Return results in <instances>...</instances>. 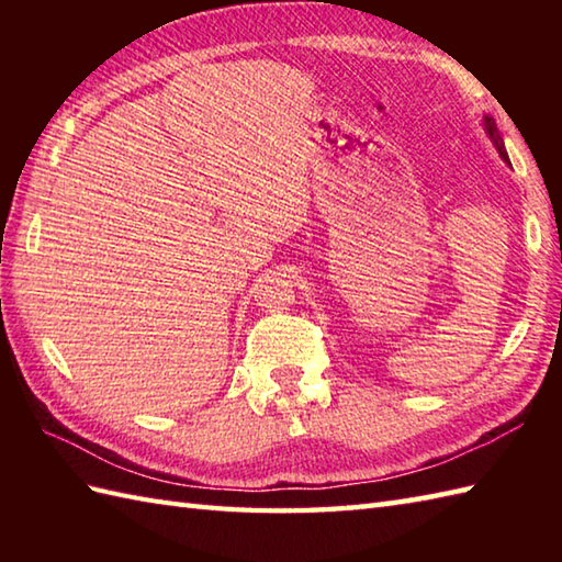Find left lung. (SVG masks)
Listing matches in <instances>:
<instances>
[{
	"label": "left lung",
	"instance_id": "obj_1",
	"mask_svg": "<svg viewBox=\"0 0 562 562\" xmlns=\"http://www.w3.org/2000/svg\"><path fill=\"white\" fill-rule=\"evenodd\" d=\"M483 127H485L487 137L493 139V145H495V149H497V154H499V159H503L505 164H509L507 149H505V142H503V137H499V133H497V125H495V121H493L491 115H483Z\"/></svg>",
	"mask_w": 562,
	"mask_h": 562
}]
</instances>
